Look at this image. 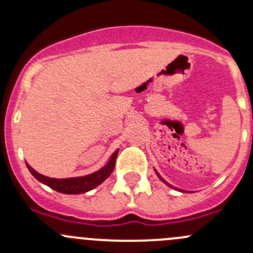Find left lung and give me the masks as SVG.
<instances>
[{"label": "left lung", "instance_id": "1", "mask_svg": "<svg viewBox=\"0 0 253 253\" xmlns=\"http://www.w3.org/2000/svg\"><path fill=\"white\" fill-rule=\"evenodd\" d=\"M155 172H157L158 177H159V178H160V180H162V181H163V182H164V183H165V185H168V186H169V187H171V188H175V190L180 191V192H185V193H188V191H185V190H180V188H177V187H174V186H171V185H170V183H168V182H167V181H165V180H164V178H163V177H162V176H160L159 174H158V171H157V170H155Z\"/></svg>", "mask_w": 253, "mask_h": 253}]
</instances>
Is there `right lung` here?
<instances>
[{
  "label": "right lung",
  "mask_w": 253,
  "mask_h": 253,
  "mask_svg": "<svg viewBox=\"0 0 253 253\" xmlns=\"http://www.w3.org/2000/svg\"><path fill=\"white\" fill-rule=\"evenodd\" d=\"M117 154H119V149L115 150V152L112 153V155L110 157V159H109V162L106 163V165H104V167L101 168V169H99L98 171L85 176H79V177H47V176L42 175L38 171H35L28 163H25V164H27V168L29 169L30 174L34 176L38 181H40V182L44 183V185L48 186V187H51L52 190L61 193H66V195H79V193H85L88 192V191L95 188L96 186L103 183L104 181L111 175V172L114 171Z\"/></svg>",
  "instance_id": "add662e5"
}]
</instances>
